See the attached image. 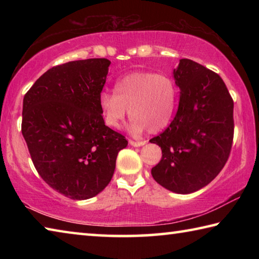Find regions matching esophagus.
Here are the masks:
<instances>
[{"instance_id": "1", "label": "esophagus", "mask_w": 259, "mask_h": 259, "mask_svg": "<svg viewBox=\"0 0 259 259\" xmlns=\"http://www.w3.org/2000/svg\"><path fill=\"white\" fill-rule=\"evenodd\" d=\"M129 144L131 146H134V147H139V146H143V145H145L146 144V142L145 140H140V142H138V140H129Z\"/></svg>"}]
</instances>
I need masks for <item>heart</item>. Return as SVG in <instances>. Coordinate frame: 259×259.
I'll use <instances>...</instances> for the list:
<instances>
[{
    "instance_id": "heart-1",
    "label": "heart",
    "mask_w": 259,
    "mask_h": 259,
    "mask_svg": "<svg viewBox=\"0 0 259 259\" xmlns=\"http://www.w3.org/2000/svg\"><path fill=\"white\" fill-rule=\"evenodd\" d=\"M177 103V88L171 78L148 72L131 73L117 80L114 94L99 95V107L105 124L117 129L130 116L129 130L140 135L146 129L155 134L168 126Z\"/></svg>"
}]
</instances>
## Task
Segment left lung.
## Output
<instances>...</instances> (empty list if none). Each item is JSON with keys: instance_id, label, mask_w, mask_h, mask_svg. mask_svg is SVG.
Listing matches in <instances>:
<instances>
[{"instance_id": "8db88e82", "label": "left lung", "mask_w": 259, "mask_h": 259, "mask_svg": "<svg viewBox=\"0 0 259 259\" xmlns=\"http://www.w3.org/2000/svg\"><path fill=\"white\" fill-rule=\"evenodd\" d=\"M181 89L178 111L163 133L150 142L162 150L152 176L166 190L190 194L224 168L233 143V99L222 77L191 59L174 69Z\"/></svg>"}]
</instances>
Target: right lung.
Listing matches in <instances>:
<instances>
[{
  "mask_svg": "<svg viewBox=\"0 0 259 259\" xmlns=\"http://www.w3.org/2000/svg\"><path fill=\"white\" fill-rule=\"evenodd\" d=\"M105 58L58 65L38 77L23 103L21 133L35 169L73 200L94 198L108 185L124 136L105 125L99 107Z\"/></svg>",
  "mask_w": 259,
  "mask_h": 259,
  "instance_id": "right-lung-1",
  "label": "right lung"
}]
</instances>
